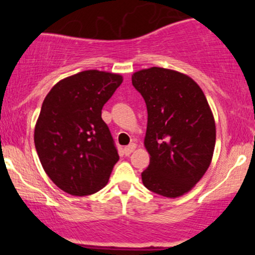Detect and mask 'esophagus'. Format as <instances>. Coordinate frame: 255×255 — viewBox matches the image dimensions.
<instances>
[{"mask_svg":"<svg viewBox=\"0 0 255 255\" xmlns=\"http://www.w3.org/2000/svg\"><path fill=\"white\" fill-rule=\"evenodd\" d=\"M136 148V144H134V142H131L130 145H128V146H126L125 147V154L126 156H129V154L131 153V152H133L134 150H135Z\"/></svg>","mask_w":255,"mask_h":255,"instance_id":"obj_1","label":"esophagus"}]
</instances>
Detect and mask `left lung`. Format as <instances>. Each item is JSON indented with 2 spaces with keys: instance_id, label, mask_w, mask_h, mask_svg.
I'll return each mask as SVG.
<instances>
[{
  "instance_id": "left-lung-1",
  "label": "left lung",
  "mask_w": 255,
  "mask_h": 255,
  "mask_svg": "<svg viewBox=\"0 0 255 255\" xmlns=\"http://www.w3.org/2000/svg\"><path fill=\"white\" fill-rule=\"evenodd\" d=\"M145 99L144 140L150 165L142 171L147 189L166 198L188 193L211 164L216 124L203 90L188 75L151 67L131 75Z\"/></svg>"
}]
</instances>
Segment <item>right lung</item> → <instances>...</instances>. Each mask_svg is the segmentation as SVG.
Returning <instances> with one entry per match:
<instances>
[{
    "label": "right lung",
    "mask_w": 255,
    "mask_h": 255,
    "mask_svg": "<svg viewBox=\"0 0 255 255\" xmlns=\"http://www.w3.org/2000/svg\"><path fill=\"white\" fill-rule=\"evenodd\" d=\"M122 81L90 69L60 80L44 99L34 145L44 171L63 192L84 197L109 181L119 153L102 109Z\"/></svg>",
    "instance_id": "1"
}]
</instances>
